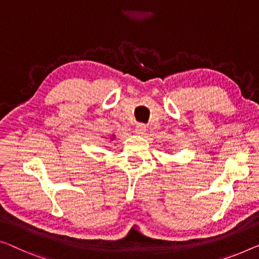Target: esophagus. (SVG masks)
Listing matches in <instances>:
<instances>
[{"label":"esophagus","mask_w":259,"mask_h":259,"mask_svg":"<svg viewBox=\"0 0 259 259\" xmlns=\"http://www.w3.org/2000/svg\"><path fill=\"white\" fill-rule=\"evenodd\" d=\"M146 125L145 124H143V123H141V124H137L136 125V133L138 134V135H141V136H143V135H145V133H146Z\"/></svg>","instance_id":"1"}]
</instances>
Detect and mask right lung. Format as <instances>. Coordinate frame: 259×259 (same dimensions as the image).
<instances>
[{"mask_svg": "<svg viewBox=\"0 0 259 259\" xmlns=\"http://www.w3.org/2000/svg\"><path fill=\"white\" fill-rule=\"evenodd\" d=\"M114 137H115V136H113V138H114ZM113 138H111V140H113Z\"/></svg>", "mask_w": 259, "mask_h": 259, "instance_id": "add662e5", "label": "right lung"}]
</instances>
